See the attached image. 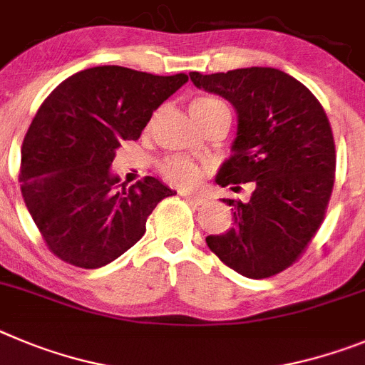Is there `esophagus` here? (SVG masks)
I'll use <instances>...</instances> for the list:
<instances>
[{
  "mask_svg": "<svg viewBox=\"0 0 365 365\" xmlns=\"http://www.w3.org/2000/svg\"><path fill=\"white\" fill-rule=\"evenodd\" d=\"M180 196H182L183 200H187V202L195 203V205H200V203L205 202V198H203V196L195 195V192H190V190H185V189L180 190Z\"/></svg>",
  "mask_w": 365,
  "mask_h": 365,
  "instance_id": "34e87169",
  "label": "esophagus"
}]
</instances>
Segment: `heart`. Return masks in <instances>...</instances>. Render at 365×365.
I'll return each instance as SVG.
<instances>
[{
    "label": "heart",
    "mask_w": 365,
    "mask_h": 365,
    "mask_svg": "<svg viewBox=\"0 0 365 365\" xmlns=\"http://www.w3.org/2000/svg\"><path fill=\"white\" fill-rule=\"evenodd\" d=\"M220 103L218 100H212V98H198L190 103V110H200L205 109V107H211V105ZM160 173H162L163 178L167 182H170L173 185L178 187H192L195 183H198V180L203 176V167L198 165L192 160L187 158H167L165 162L160 167Z\"/></svg>",
    "instance_id": "b5f03b06"
}]
</instances>
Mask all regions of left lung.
Masks as SVG:
<instances>
[{"mask_svg":"<svg viewBox=\"0 0 365 365\" xmlns=\"http://www.w3.org/2000/svg\"><path fill=\"white\" fill-rule=\"evenodd\" d=\"M189 76L225 98L238 118L231 156L215 182L232 190L252 183L249 202L225 200L235 225L207 236V245L244 277L278 274L304 252L326 215L336 167L329 120L309 88L278 68Z\"/></svg>","mask_w":365,"mask_h":365,"instance_id":"left-lung-1","label":"left lung"}]
</instances>
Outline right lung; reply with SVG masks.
Returning <instances> with one entry per match:
<instances>
[{
	"label": "right lung",
	"instance_id": "obj_1",
	"mask_svg": "<svg viewBox=\"0 0 365 365\" xmlns=\"http://www.w3.org/2000/svg\"><path fill=\"white\" fill-rule=\"evenodd\" d=\"M187 74L103 65L72 74L41 103L21 145V195L48 249L83 269L110 264L145 235L175 190L147 176L125 189L110 170L123 140H138Z\"/></svg>",
	"mask_w": 365,
	"mask_h": 365
}]
</instances>
